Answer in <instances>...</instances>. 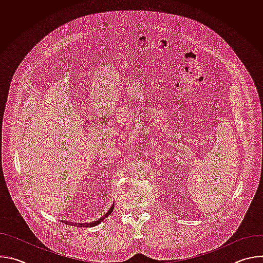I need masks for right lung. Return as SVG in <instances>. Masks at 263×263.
<instances>
[{
	"label": "right lung",
	"mask_w": 263,
	"mask_h": 263,
	"mask_svg": "<svg viewBox=\"0 0 263 263\" xmlns=\"http://www.w3.org/2000/svg\"><path fill=\"white\" fill-rule=\"evenodd\" d=\"M114 208H115V204H112L111 207L109 208V210L107 211V213H105L100 219H98V220H96V221H92V222H88V223H87V222H84V223H82V222L77 223V222H76V223H74V222H70V221H66V220H62V221H63L64 223H67V224H69V223H70V224H76L77 227H93V226H97V224H99L101 221H103L112 211H114Z\"/></svg>",
	"instance_id": "right-lung-1"
}]
</instances>
